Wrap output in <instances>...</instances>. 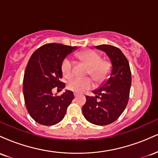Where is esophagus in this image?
I'll return each mask as SVG.
<instances>
[{"label": "esophagus", "instance_id": "1", "mask_svg": "<svg viewBox=\"0 0 158 158\" xmlns=\"http://www.w3.org/2000/svg\"><path fill=\"white\" fill-rule=\"evenodd\" d=\"M73 95H74V97H77V96L79 95V94H78L77 93H73Z\"/></svg>", "mask_w": 158, "mask_h": 158}]
</instances>
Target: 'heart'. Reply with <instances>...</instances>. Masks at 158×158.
<instances>
[{
    "label": "heart",
    "mask_w": 158,
    "mask_h": 158,
    "mask_svg": "<svg viewBox=\"0 0 158 158\" xmlns=\"http://www.w3.org/2000/svg\"><path fill=\"white\" fill-rule=\"evenodd\" d=\"M78 57L85 64L89 67L88 75H90L97 82L106 79L110 70V64L108 61L101 60V55L95 50H88L78 53ZM63 75L67 79L73 77V61L70 58H66L61 64ZM93 87V82L89 78L86 79H73L68 83V88L75 93H81L85 90L90 89Z\"/></svg>",
    "instance_id": "obj_1"
}]
</instances>
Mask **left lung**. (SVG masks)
<instances>
[{
  "instance_id": "left-lung-1",
  "label": "left lung",
  "mask_w": 158,
  "mask_h": 158,
  "mask_svg": "<svg viewBox=\"0 0 158 158\" xmlns=\"http://www.w3.org/2000/svg\"><path fill=\"white\" fill-rule=\"evenodd\" d=\"M95 48L106 52L109 59L111 64L110 77L97 89L92 90L95 97H85L82 114L88 122L106 126L117 120L128 104L131 74L128 61L119 48L108 44L99 45Z\"/></svg>"
}]
</instances>
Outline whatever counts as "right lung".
Listing matches in <instances>:
<instances>
[{
    "label": "right lung",
    "mask_w": 158,
    "mask_h": 158,
    "mask_svg": "<svg viewBox=\"0 0 158 158\" xmlns=\"http://www.w3.org/2000/svg\"><path fill=\"white\" fill-rule=\"evenodd\" d=\"M77 48L56 43L47 44L30 57L24 72L23 93L29 114L39 124L52 126L59 123L73 99L71 90H65L61 95L56 96L52 89L56 86L61 90L65 88L61 81V64Z\"/></svg>",
    "instance_id": "right-lung-1"
}]
</instances>
